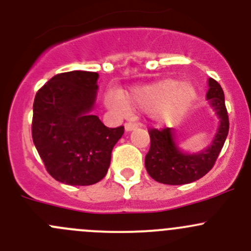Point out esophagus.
<instances>
[{
	"mask_svg": "<svg viewBox=\"0 0 251 251\" xmlns=\"http://www.w3.org/2000/svg\"><path fill=\"white\" fill-rule=\"evenodd\" d=\"M135 128H136L135 124H132V123H126L125 124V131H126V132H130V131L135 130Z\"/></svg>",
	"mask_w": 251,
	"mask_h": 251,
	"instance_id": "esophagus-1",
	"label": "esophagus"
}]
</instances>
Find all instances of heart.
Segmentation results:
<instances>
[{"mask_svg":"<svg viewBox=\"0 0 251 251\" xmlns=\"http://www.w3.org/2000/svg\"><path fill=\"white\" fill-rule=\"evenodd\" d=\"M197 97L196 88L188 82H177L175 78H163L144 86L131 88L125 95L109 92L107 104L120 113L131 108L151 110L159 123H170L183 115Z\"/></svg>","mask_w":251,"mask_h":251,"instance_id":"1","label":"heart"}]
</instances>
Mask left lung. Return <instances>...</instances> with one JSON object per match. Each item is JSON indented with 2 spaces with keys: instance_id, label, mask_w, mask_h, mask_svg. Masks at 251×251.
Segmentation results:
<instances>
[{
  "instance_id": "1",
  "label": "left lung",
  "mask_w": 251,
  "mask_h": 251,
  "mask_svg": "<svg viewBox=\"0 0 251 251\" xmlns=\"http://www.w3.org/2000/svg\"><path fill=\"white\" fill-rule=\"evenodd\" d=\"M207 86L206 100L219 119V126L211 143L201 151L189 153L178 146L174 128L151 130V148L144 165L149 176L155 181L173 186L191 183L205 176L214 166L228 135L229 121L221 86L214 78L207 80Z\"/></svg>"
}]
</instances>
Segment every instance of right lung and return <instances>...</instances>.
<instances>
[{
    "label": "right lung",
    "mask_w": 251,
    "mask_h": 251,
    "mask_svg": "<svg viewBox=\"0 0 251 251\" xmlns=\"http://www.w3.org/2000/svg\"><path fill=\"white\" fill-rule=\"evenodd\" d=\"M100 75L63 73L35 96L32 141L48 174L69 186H90L108 173L124 126L109 128L93 115Z\"/></svg>",
    "instance_id": "add662e5"
}]
</instances>
